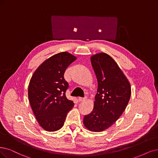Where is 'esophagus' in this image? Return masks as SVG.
<instances>
[{"instance_id":"obj_1","label":"esophagus","mask_w":158,"mask_h":158,"mask_svg":"<svg viewBox=\"0 0 158 158\" xmlns=\"http://www.w3.org/2000/svg\"><path fill=\"white\" fill-rule=\"evenodd\" d=\"M78 100H79V102H83V101H85V100H86V97L85 96V98H81V97H79V98H78Z\"/></svg>"}]
</instances>
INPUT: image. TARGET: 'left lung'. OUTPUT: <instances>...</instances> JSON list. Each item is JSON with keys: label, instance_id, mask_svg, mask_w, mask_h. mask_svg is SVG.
<instances>
[{"label": "left lung", "instance_id": "1", "mask_svg": "<svg viewBox=\"0 0 158 158\" xmlns=\"http://www.w3.org/2000/svg\"><path fill=\"white\" fill-rule=\"evenodd\" d=\"M98 81L92 111L85 115V126L92 131L107 129L126 109L131 96V86L124 73L109 55L100 52L90 58Z\"/></svg>", "mask_w": 158, "mask_h": 158}]
</instances>
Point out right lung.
<instances>
[{
  "mask_svg": "<svg viewBox=\"0 0 158 158\" xmlns=\"http://www.w3.org/2000/svg\"><path fill=\"white\" fill-rule=\"evenodd\" d=\"M76 58L68 52H59L45 60L32 76L28 89L29 102L39 124L46 131L60 130L74 106L66 96L68 83L64 75Z\"/></svg>",
  "mask_w": 158,
  "mask_h": 158,
  "instance_id": "right-lung-1",
  "label": "right lung"
}]
</instances>
